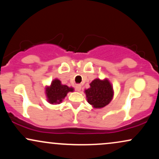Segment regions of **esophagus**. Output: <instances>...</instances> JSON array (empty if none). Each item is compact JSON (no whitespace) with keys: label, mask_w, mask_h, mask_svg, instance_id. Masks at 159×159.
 <instances>
[{"label":"esophagus","mask_w":159,"mask_h":159,"mask_svg":"<svg viewBox=\"0 0 159 159\" xmlns=\"http://www.w3.org/2000/svg\"><path fill=\"white\" fill-rule=\"evenodd\" d=\"M75 90H77V91H78V92H79V91H81V84H76L75 85Z\"/></svg>","instance_id":"obj_1"}]
</instances>
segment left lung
<instances>
[{
    "instance_id": "8db88e82",
    "label": "left lung",
    "mask_w": 159,
    "mask_h": 159,
    "mask_svg": "<svg viewBox=\"0 0 159 159\" xmlns=\"http://www.w3.org/2000/svg\"><path fill=\"white\" fill-rule=\"evenodd\" d=\"M90 86V88L85 90L84 93L87 102L93 108H102L111 102L114 96V90L108 79L96 78Z\"/></svg>"
}]
</instances>
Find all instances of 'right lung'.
Instances as JSON below:
<instances>
[{"label":"right lung","mask_w":159,"mask_h":159,"mask_svg":"<svg viewBox=\"0 0 159 159\" xmlns=\"http://www.w3.org/2000/svg\"><path fill=\"white\" fill-rule=\"evenodd\" d=\"M74 88L62 84L61 81L55 78L52 81L50 86H47L45 88L47 101L52 105H57L63 102L68 93L73 92Z\"/></svg>","instance_id":"right-lung-1"}]
</instances>
